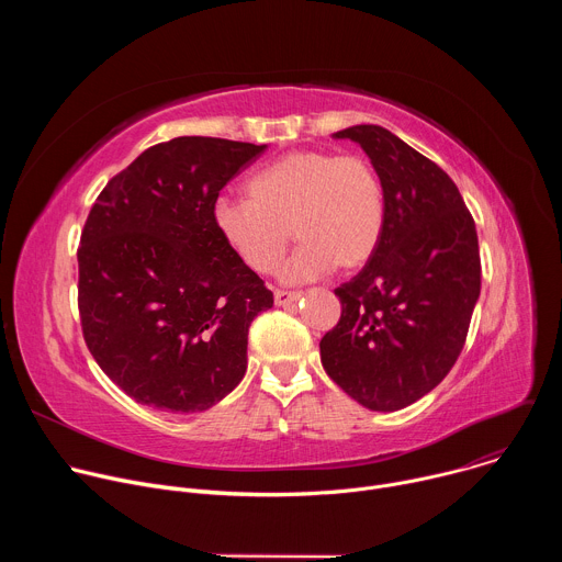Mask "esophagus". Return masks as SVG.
Listing matches in <instances>:
<instances>
[{"instance_id":"obj_1","label":"esophagus","mask_w":562,"mask_h":562,"mask_svg":"<svg viewBox=\"0 0 562 562\" xmlns=\"http://www.w3.org/2000/svg\"><path fill=\"white\" fill-rule=\"evenodd\" d=\"M273 300H276V304L278 306H289V304H293V302H297L300 300V293H295V291H276L273 293Z\"/></svg>"}]
</instances>
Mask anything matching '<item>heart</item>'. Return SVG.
I'll use <instances>...</instances> for the list:
<instances>
[{"mask_svg": "<svg viewBox=\"0 0 562 562\" xmlns=\"http://www.w3.org/2000/svg\"><path fill=\"white\" fill-rule=\"evenodd\" d=\"M247 193L215 200V228L256 273H271L295 235L302 245L280 269L286 284L319 280L336 267L356 269L382 237L384 191L362 155L291 150L260 169Z\"/></svg>", "mask_w": 562, "mask_h": 562, "instance_id": "obj_1", "label": "heart"}]
</instances>
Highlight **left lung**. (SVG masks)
Instances as JSON below:
<instances>
[{
    "label": "left lung",
    "mask_w": 562,
    "mask_h": 562,
    "mask_svg": "<svg viewBox=\"0 0 562 562\" xmlns=\"http://www.w3.org/2000/svg\"><path fill=\"white\" fill-rule=\"evenodd\" d=\"M371 159L384 191L382 237L336 289L340 323L319 340L327 375L371 412L405 409L458 360L480 295L473 217L453 180L375 124L334 133Z\"/></svg>",
    "instance_id": "1"
}]
</instances>
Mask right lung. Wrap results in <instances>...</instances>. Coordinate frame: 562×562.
<instances>
[{
    "label": "right lung",
    "mask_w": 562,
    "mask_h": 562,
    "mask_svg": "<svg viewBox=\"0 0 562 562\" xmlns=\"http://www.w3.org/2000/svg\"><path fill=\"white\" fill-rule=\"evenodd\" d=\"M265 150L198 135L155 144L89 213L77 251L85 340L139 405L206 412L247 373L249 327L273 293L224 243L213 204Z\"/></svg>",
    "instance_id": "add662e5"
}]
</instances>
